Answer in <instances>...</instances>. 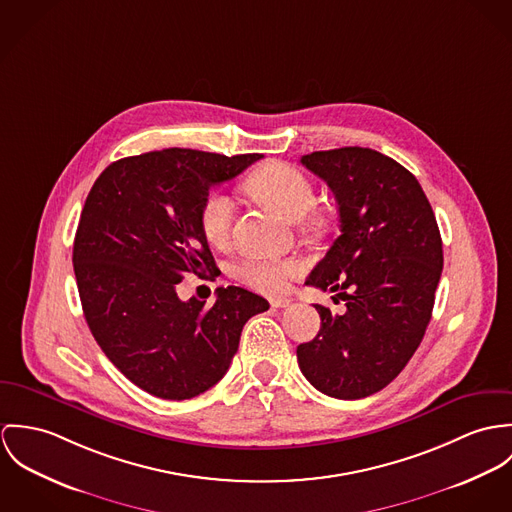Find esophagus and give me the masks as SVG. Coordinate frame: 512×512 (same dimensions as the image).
Instances as JSON below:
<instances>
[{
  "instance_id": "obj_1",
  "label": "esophagus",
  "mask_w": 512,
  "mask_h": 512,
  "mask_svg": "<svg viewBox=\"0 0 512 512\" xmlns=\"http://www.w3.org/2000/svg\"><path fill=\"white\" fill-rule=\"evenodd\" d=\"M292 304L290 298H271V306L273 308H288Z\"/></svg>"
}]
</instances>
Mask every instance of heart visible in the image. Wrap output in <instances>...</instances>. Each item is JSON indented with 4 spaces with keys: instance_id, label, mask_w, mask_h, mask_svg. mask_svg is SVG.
Returning <instances> with one entry per match:
<instances>
[{
    "instance_id": "obj_1",
    "label": "heart",
    "mask_w": 512,
    "mask_h": 512,
    "mask_svg": "<svg viewBox=\"0 0 512 512\" xmlns=\"http://www.w3.org/2000/svg\"><path fill=\"white\" fill-rule=\"evenodd\" d=\"M247 190L277 208L288 220H304L316 206L312 182L290 165H269L247 180ZM233 224V200L226 192H212L200 212V226L214 245L224 243ZM231 273L241 283L259 292H281L288 279L302 273V263L294 257H271L249 253L239 259Z\"/></svg>"
}]
</instances>
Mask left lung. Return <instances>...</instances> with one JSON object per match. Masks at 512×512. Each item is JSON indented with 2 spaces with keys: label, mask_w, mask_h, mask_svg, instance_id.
<instances>
[{
  "label": "left lung",
  "mask_w": 512,
  "mask_h": 512,
  "mask_svg": "<svg viewBox=\"0 0 512 512\" xmlns=\"http://www.w3.org/2000/svg\"><path fill=\"white\" fill-rule=\"evenodd\" d=\"M300 163L332 188L340 212V237L306 284L336 292L345 312L314 304L322 326L298 345V365L328 397H369L424 338L444 267L440 229L416 176L379 151L341 147Z\"/></svg>",
  "instance_id": "1"
}]
</instances>
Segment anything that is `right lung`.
<instances>
[{
  "instance_id": "right-lung-1",
  "label": "right lung",
  "mask_w": 512,
  "mask_h": 512,
  "mask_svg": "<svg viewBox=\"0 0 512 512\" xmlns=\"http://www.w3.org/2000/svg\"><path fill=\"white\" fill-rule=\"evenodd\" d=\"M263 155L163 149L112 163L94 182L74 237V275L92 336L139 389L198 397L226 373L245 322L269 302L239 286L216 302L180 300L178 283L220 275L200 212L210 188Z\"/></svg>"
}]
</instances>
